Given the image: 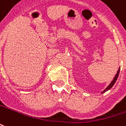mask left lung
<instances>
[{"mask_svg":"<svg viewBox=\"0 0 126 126\" xmlns=\"http://www.w3.org/2000/svg\"><path fill=\"white\" fill-rule=\"evenodd\" d=\"M120 67L119 68V69H118V72H117V73H116V75H115V77H114V78H113V81L111 82V83L109 85H108L107 87H106V89L103 90V92H101V94H103V93H105L106 92H107L108 90H109V89H110L111 87H113V85H114V83H115V81H116V80H117V79H118V75H119V73H120Z\"/></svg>","mask_w":126,"mask_h":126,"instance_id":"left-lung-1","label":"left lung"}]
</instances>
